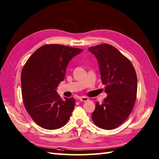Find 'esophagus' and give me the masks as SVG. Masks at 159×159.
Wrapping results in <instances>:
<instances>
[{"label": "esophagus", "instance_id": "obj_1", "mask_svg": "<svg viewBox=\"0 0 159 159\" xmlns=\"http://www.w3.org/2000/svg\"><path fill=\"white\" fill-rule=\"evenodd\" d=\"M79 100L81 101V102H87V101L89 100V99L88 98H87L85 96H81L79 98Z\"/></svg>", "mask_w": 159, "mask_h": 159}]
</instances>
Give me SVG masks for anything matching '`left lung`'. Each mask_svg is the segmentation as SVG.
<instances>
[{"mask_svg": "<svg viewBox=\"0 0 159 159\" xmlns=\"http://www.w3.org/2000/svg\"><path fill=\"white\" fill-rule=\"evenodd\" d=\"M98 61L101 80L107 96L97 102L92 118L98 127L112 130L123 124L135 102L137 78L133 64L119 50L108 43L89 48Z\"/></svg>", "mask_w": 159, "mask_h": 159, "instance_id": "1", "label": "left lung"}]
</instances>
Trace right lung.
<instances>
[{
    "label": "right lung",
    "instance_id": "1",
    "mask_svg": "<svg viewBox=\"0 0 159 159\" xmlns=\"http://www.w3.org/2000/svg\"><path fill=\"white\" fill-rule=\"evenodd\" d=\"M83 50L46 44L29 57L21 73L24 105L33 120L48 130L65 126L75 107L74 98H60L59 84L65 79L70 61Z\"/></svg>",
    "mask_w": 159,
    "mask_h": 159
}]
</instances>
